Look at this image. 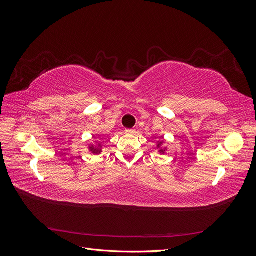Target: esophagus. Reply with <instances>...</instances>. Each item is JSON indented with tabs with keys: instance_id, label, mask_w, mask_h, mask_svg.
I'll return each instance as SVG.
<instances>
[{
	"instance_id": "34e87169",
	"label": "esophagus",
	"mask_w": 256,
	"mask_h": 256,
	"mask_svg": "<svg viewBox=\"0 0 256 256\" xmlns=\"http://www.w3.org/2000/svg\"><path fill=\"white\" fill-rule=\"evenodd\" d=\"M134 131H136L134 129H126L125 132L128 134H134Z\"/></svg>"
}]
</instances>
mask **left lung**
Segmentation results:
<instances>
[{
    "label": "left lung",
    "instance_id": "8db88e82",
    "mask_svg": "<svg viewBox=\"0 0 256 256\" xmlns=\"http://www.w3.org/2000/svg\"><path fill=\"white\" fill-rule=\"evenodd\" d=\"M164 141L162 140V138L157 142V148H159V152L160 154H164L166 152V148H164V147H162V144H164Z\"/></svg>",
    "mask_w": 256,
    "mask_h": 256
}]
</instances>
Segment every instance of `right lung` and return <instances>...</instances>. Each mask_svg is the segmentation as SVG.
<instances>
[{"instance_id": "add662e5", "label": "right lung", "mask_w": 256, "mask_h": 256, "mask_svg": "<svg viewBox=\"0 0 256 256\" xmlns=\"http://www.w3.org/2000/svg\"><path fill=\"white\" fill-rule=\"evenodd\" d=\"M88 150H90V152L95 154H100V152H102V144H100V143H98L97 146H95V145H90V146H88Z\"/></svg>"}]
</instances>
